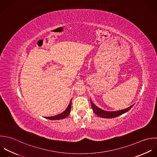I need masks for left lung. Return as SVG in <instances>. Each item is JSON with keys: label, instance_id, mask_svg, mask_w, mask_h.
<instances>
[{"label": "left lung", "instance_id": "8db88e82", "mask_svg": "<svg viewBox=\"0 0 157 157\" xmlns=\"http://www.w3.org/2000/svg\"><path fill=\"white\" fill-rule=\"evenodd\" d=\"M91 106H92V109H93V111L99 117H103V118H107V119H109V118H114V117H118L125 113H127V111H128L133 106H131L130 107H128L127 109H123V110H121V111H106L104 110H102L100 108H98V107H97L92 101H91Z\"/></svg>", "mask_w": 157, "mask_h": 157}]
</instances>
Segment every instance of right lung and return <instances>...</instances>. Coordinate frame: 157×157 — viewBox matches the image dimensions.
Listing matches in <instances>:
<instances>
[{"instance_id": "1", "label": "right lung", "mask_w": 157, "mask_h": 157, "mask_svg": "<svg viewBox=\"0 0 157 157\" xmlns=\"http://www.w3.org/2000/svg\"><path fill=\"white\" fill-rule=\"evenodd\" d=\"M71 100L70 102L69 105L68 106L67 108L66 109L65 111H64L63 113H62L60 114L54 116H51V117H46V119H49V120H59V119H64L65 117H67L69 114L70 113V111H71Z\"/></svg>"}]
</instances>
